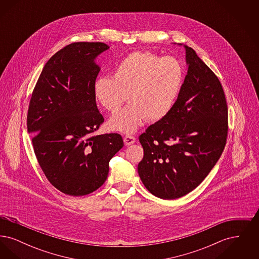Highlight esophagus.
<instances>
[{
    "mask_svg": "<svg viewBox=\"0 0 259 259\" xmlns=\"http://www.w3.org/2000/svg\"><path fill=\"white\" fill-rule=\"evenodd\" d=\"M123 141L125 146H130V145H133L135 143L136 138L133 136L126 135L124 136Z\"/></svg>",
    "mask_w": 259,
    "mask_h": 259,
    "instance_id": "obj_1",
    "label": "esophagus"
}]
</instances>
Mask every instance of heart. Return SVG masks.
Here are the masks:
<instances>
[{
	"mask_svg": "<svg viewBox=\"0 0 259 259\" xmlns=\"http://www.w3.org/2000/svg\"><path fill=\"white\" fill-rule=\"evenodd\" d=\"M183 64L172 56L159 57L135 51L117 64L113 77L102 75L94 81L93 93L107 111H118L109 120L111 130L133 133L144 119L164 118L176 105L185 81Z\"/></svg>",
	"mask_w": 259,
	"mask_h": 259,
	"instance_id": "heart-1",
	"label": "heart"
}]
</instances>
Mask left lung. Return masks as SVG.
I'll return each mask as SVG.
<instances>
[{"label": "left lung", "mask_w": 259, "mask_h": 259, "mask_svg": "<svg viewBox=\"0 0 259 259\" xmlns=\"http://www.w3.org/2000/svg\"><path fill=\"white\" fill-rule=\"evenodd\" d=\"M184 47L188 70L179 99L139 137L144 148L139 176L151 194L165 200L183 197L204 181L222 155L228 131L220 79L194 50Z\"/></svg>", "instance_id": "obj_1"}]
</instances>
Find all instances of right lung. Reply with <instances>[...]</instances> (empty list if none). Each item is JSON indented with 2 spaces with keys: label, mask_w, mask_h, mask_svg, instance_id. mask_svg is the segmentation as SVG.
I'll use <instances>...</instances> for the list:
<instances>
[{
  "label": "right lung",
  "mask_w": 259,
  "mask_h": 259,
  "mask_svg": "<svg viewBox=\"0 0 259 259\" xmlns=\"http://www.w3.org/2000/svg\"><path fill=\"white\" fill-rule=\"evenodd\" d=\"M109 49L83 41L59 50L45 65L30 100L27 128L37 162L50 184L67 195L97 190L124 146L119 134L93 135L104 122L93 93L100 72L95 59Z\"/></svg>",
  "instance_id": "1"
}]
</instances>
